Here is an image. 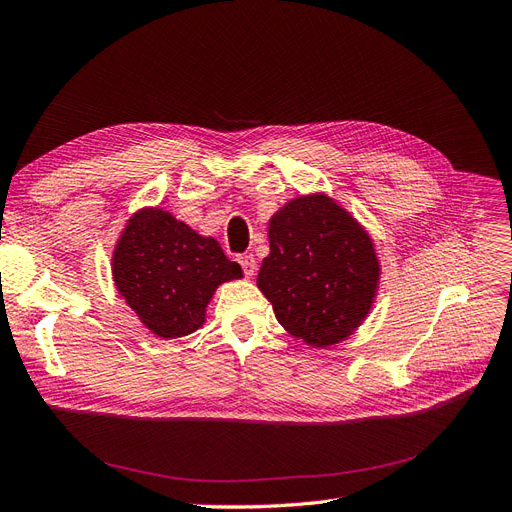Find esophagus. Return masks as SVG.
I'll use <instances>...</instances> for the list:
<instances>
[{"label":"esophagus","instance_id":"1","mask_svg":"<svg viewBox=\"0 0 512 512\" xmlns=\"http://www.w3.org/2000/svg\"><path fill=\"white\" fill-rule=\"evenodd\" d=\"M239 265H241L245 277H252L254 271H256V258H254V254H241L239 256Z\"/></svg>","mask_w":512,"mask_h":512}]
</instances>
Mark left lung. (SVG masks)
Here are the masks:
<instances>
[{"instance_id":"obj_1","label":"left lung","mask_w":512,"mask_h":512,"mask_svg":"<svg viewBox=\"0 0 512 512\" xmlns=\"http://www.w3.org/2000/svg\"><path fill=\"white\" fill-rule=\"evenodd\" d=\"M269 247L256 284L282 327L312 348L350 337L380 282L367 230L327 194H309L269 220Z\"/></svg>"}]
</instances>
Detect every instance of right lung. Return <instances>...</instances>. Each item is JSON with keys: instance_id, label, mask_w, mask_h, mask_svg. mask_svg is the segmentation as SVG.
Here are the masks:
<instances>
[{"instance_id": "1", "label": "right lung", "mask_w": 512, "mask_h": 512, "mask_svg": "<svg viewBox=\"0 0 512 512\" xmlns=\"http://www.w3.org/2000/svg\"><path fill=\"white\" fill-rule=\"evenodd\" d=\"M241 275L218 241L158 207L134 213L113 252L119 294L138 320L164 339L203 327L215 288Z\"/></svg>"}]
</instances>
